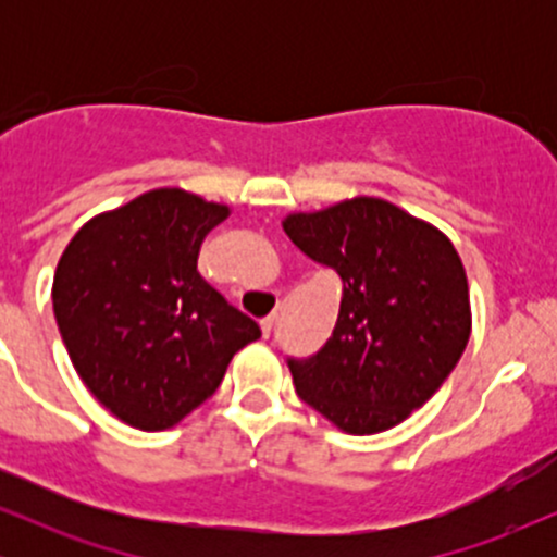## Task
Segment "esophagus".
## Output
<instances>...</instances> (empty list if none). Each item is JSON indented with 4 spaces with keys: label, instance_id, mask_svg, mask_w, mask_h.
I'll use <instances>...</instances> for the list:
<instances>
[{
    "label": "esophagus",
    "instance_id": "obj_1",
    "mask_svg": "<svg viewBox=\"0 0 557 557\" xmlns=\"http://www.w3.org/2000/svg\"><path fill=\"white\" fill-rule=\"evenodd\" d=\"M272 327H274V314L267 317V319H261V335L270 337L272 335Z\"/></svg>",
    "mask_w": 557,
    "mask_h": 557
}]
</instances>
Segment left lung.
Segmentation results:
<instances>
[{"mask_svg": "<svg viewBox=\"0 0 557 557\" xmlns=\"http://www.w3.org/2000/svg\"><path fill=\"white\" fill-rule=\"evenodd\" d=\"M287 238L341 274V314L309 359H287L300 400L348 434L400 424L437 393L471 335L453 243L395 203L359 196L290 214Z\"/></svg>", "mask_w": 557, "mask_h": 557, "instance_id": "left-lung-1", "label": "left lung"}]
</instances>
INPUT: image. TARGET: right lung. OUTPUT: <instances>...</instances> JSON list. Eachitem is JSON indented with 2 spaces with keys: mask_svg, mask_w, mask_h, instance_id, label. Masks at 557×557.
<instances>
[{
  "mask_svg": "<svg viewBox=\"0 0 557 557\" xmlns=\"http://www.w3.org/2000/svg\"><path fill=\"white\" fill-rule=\"evenodd\" d=\"M227 214L188 190H149L88 220L57 264L52 304L70 361L136 430L175 426L261 337L196 270L203 238Z\"/></svg>",
  "mask_w": 557,
  "mask_h": 557,
  "instance_id": "right-lung-1",
  "label": "right lung"
}]
</instances>
